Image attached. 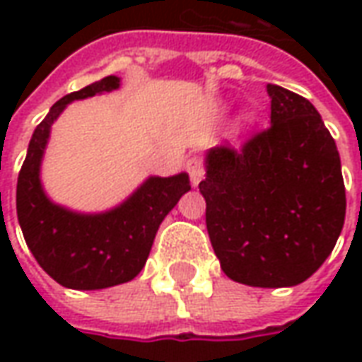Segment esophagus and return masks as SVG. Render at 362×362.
<instances>
[{
	"label": "esophagus",
	"mask_w": 362,
	"mask_h": 362,
	"mask_svg": "<svg viewBox=\"0 0 362 362\" xmlns=\"http://www.w3.org/2000/svg\"><path fill=\"white\" fill-rule=\"evenodd\" d=\"M186 170L189 174V180L194 186H197L199 182L204 180L205 176V166H204V160L199 157H189L186 160Z\"/></svg>",
	"instance_id": "1"
}]
</instances>
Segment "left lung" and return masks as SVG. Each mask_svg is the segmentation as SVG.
<instances>
[{
  "label": "left lung",
  "mask_w": 362,
  "mask_h": 362,
  "mask_svg": "<svg viewBox=\"0 0 362 362\" xmlns=\"http://www.w3.org/2000/svg\"><path fill=\"white\" fill-rule=\"evenodd\" d=\"M272 124L207 155L199 182L221 269L250 287H293L334 250L345 221L339 153L304 96L267 85Z\"/></svg>",
  "instance_id": "obj_1"
}]
</instances>
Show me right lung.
Wrapping results in <instances>:
<instances>
[{
	"label": "right lung",
	"instance_id": "obj_1",
	"mask_svg": "<svg viewBox=\"0 0 362 362\" xmlns=\"http://www.w3.org/2000/svg\"><path fill=\"white\" fill-rule=\"evenodd\" d=\"M108 75L54 104L36 126L17 180V217L23 236L44 272L59 285L95 291L132 281L149 258L158 225L189 189L188 174L149 178L134 196L103 215H77L44 196L38 168L50 127L67 103L116 89Z\"/></svg>",
	"mask_w": 362,
	"mask_h": 362
}]
</instances>
